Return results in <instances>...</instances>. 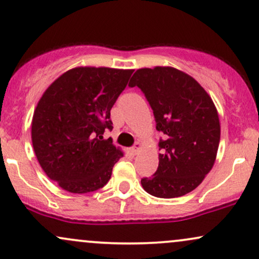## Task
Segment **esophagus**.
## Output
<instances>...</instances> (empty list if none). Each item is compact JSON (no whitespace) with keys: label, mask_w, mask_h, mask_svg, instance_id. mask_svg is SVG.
Masks as SVG:
<instances>
[{"label":"esophagus","mask_w":259,"mask_h":259,"mask_svg":"<svg viewBox=\"0 0 259 259\" xmlns=\"http://www.w3.org/2000/svg\"><path fill=\"white\" fill-rule=\"evenodd\" d=\"M140 148H141V145H140V142H136V144L134 145V146L132 147V151H133V153H135V154L138 153Z\"/></svg>","instance_id":"esophagus-1"}]
</instances>
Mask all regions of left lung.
<instances>
[{
	"mask_svg": "<svg viewBox=\"0 0 259 259\" xmlns=\"http://www.w3.org/2000/svg\"><path fill=\"white\" fill-rule=\"evenodd\" d=\"M138 86L153 111L158 142L156 173L141 185L160 198L180 197L195 190L212 169L221 141V124L209 95L194 78L171 67L142 68L129 82Z\"/></svg>",
	"mask_w": 259,
	"mask_h": 259,
	"instance_id": "obj_1",
	"label": "left lung"
}]
</instances>
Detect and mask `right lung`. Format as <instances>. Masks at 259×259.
<instances>
[{
	"label": "right lung",
	"mask_w": 259,
	"mask_h": 259,
	"mask_svg": "<svg viewBox=\"0 0 259 259\" xmlns=\"http://www.w3.org/2000/svg\"><path fill=\"white\" fill-rule=\"evenodd\" d=\"M133 69L79 67L56 79L38 101L31 140L41 168L73 194L96 191L111 179L123 152L103 139L111 109Z\"/></svg>",
	"instance_id": "obj_1"
}]
</instances>
